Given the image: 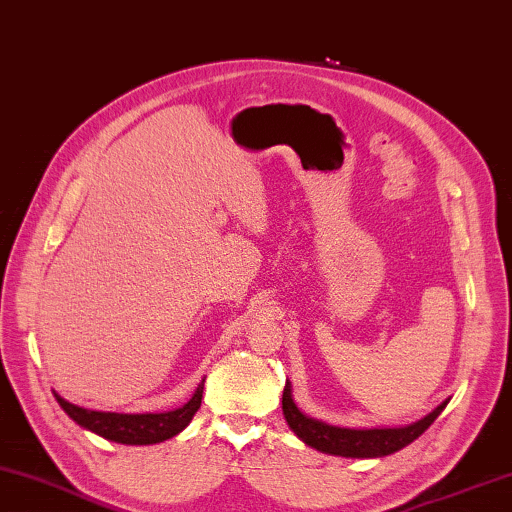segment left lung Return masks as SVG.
I'll return each instance as SVG.
<instances>
[{"instance_id":"8db88e82","label":"left lung","mask_w":512,"mask_h":512,"mask_svg":"<svg viewBox=\"0 0 512 512\" xmlns=\"http://www.w3.org/2000/svg\"><path fill=\"white\" fill-rule=\"evenodd\" d=\"M446 404L448 400H444L429 415H424L422 420L406 426H393V429H387V426H378V429H344V426H333L302 413L294 400V391H291L289 380L283 391V415L289 429L296 433L300 442L316 448L320 453L353 457V460L384 457L409 446L437 420V415L444 411Z\"/></svg>"}]
</instances>
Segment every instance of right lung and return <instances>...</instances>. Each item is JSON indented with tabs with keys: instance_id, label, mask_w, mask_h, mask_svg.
Listing matches in <instances>:
<instances>
[{
	"instance_id": "right-lung-1",
	"label": "right lung",
	"mask_w": 512,
	"mask_h": 512,
	"mask_svg": "<svg viewBox=\"0 0 512 512\" xmlns=\"http://www.w3.org/2000/svg\"><path fill=\"white\" fill-rule=\"evenodd\" d=\"M203 384L205 378L198 382L194 395L183 406L174 411L163 413H112V411H92L83 406L72 404L55 393V400L61 409L68 413L70 420H75L86 431L106 437L110 442L130 444V446H148L170 440L179 435L187 424L192 422L194 413L198 411L203 400Z\"/></svg>"
}]
</instances>
